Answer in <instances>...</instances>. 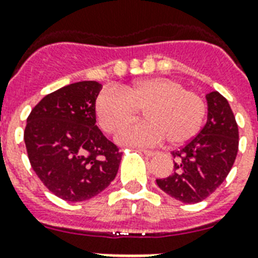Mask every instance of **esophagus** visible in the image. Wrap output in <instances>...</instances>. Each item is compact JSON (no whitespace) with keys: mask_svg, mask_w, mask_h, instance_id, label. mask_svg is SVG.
Returning <instances> with one entry per match:
<instances>
[{"mask_svg":"<svg viewBox=\"0 0 258 258\" xmlns=\"http://www.w3.org/2000/svg\"><path fill=\"white\" fill-rule=\"evenodd\" d=\"M141 152L144 153L145 155H148V157H154V155L157 154V152H153V150H145V149H142Z\"/></svg>","mask_w":258,"mask_h":258,"instance_id":"34e87169","label":"esophagus"}]
</instances>
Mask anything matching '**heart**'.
<instances>
[{
	"instance_id": "1",
	"label": "heart",
	"mask_w": 258,
	"mask_h": 258,
	"mask_svg": "<svg viewBox=\"0 0 258 258\" xmlns=\"http://www.w3.org/2000/svg\"><path fill=\"white\" fill-rule=\"evenodd\" d=\"M140 110L146 120L121 131V144L154 146L166 137L170 145H182L202 129L207 104L201 95L166 78L144 79L122 87L120 92L105 89L96 99V116L106 133L120 131Z\"/></svg>"
}]
</instances>
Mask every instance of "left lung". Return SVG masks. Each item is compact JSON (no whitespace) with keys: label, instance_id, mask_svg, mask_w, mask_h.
<instances>
[{"label":"left lung","instance_id":"left-lung-1","mask_svg":"<svg viewBox=\"0 0 258 258\" xmlns=\"http://www.w3.org/2000/svg\"><path fill=\"white\" fill-rule=\"evenodd\" d=\"M207 122L197 137L172 152L174 172L157 179L162 191L183 203H199L224 182L239 150V127L224 96H207Z\"/></svg>","mask_w":258,"mask_h":258}]
</instances>
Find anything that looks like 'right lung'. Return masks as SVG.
<instances>
[{"label": "right lung", "mask_w": 258, "mask_h": 258, "mask_svg": "<svg viewBox=\"0 0 258 258\" xmlns=\"http://www.w3.org/2000/svg\"><path fill=\"white\" fill-rule=\"evenodd\" d=\"M97 82H79L44 96L23 133L31 167L67 202L96 197L116 178L121 153L96 125Z\"/></svg>", "instance_id": "right-lung-1"}]
</instances>
